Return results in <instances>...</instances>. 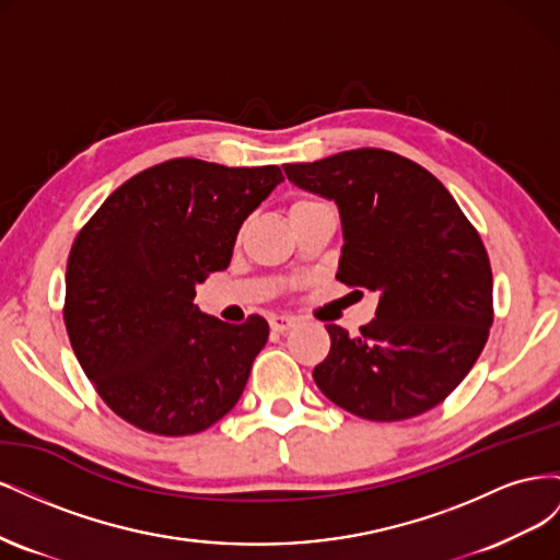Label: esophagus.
Returning <instances> with one entry per match:
<instances>
[{
	"mask_svg": "<svg viewBox=\"0 0 560 560\" xmlns=\"http://www.w3.org/2000/svg\"><path fill=\"white\" fill-rule=\"evenodd\" d=\"M268 325L273 331H290L296 325V317H292V315H270Z\"/></svg>",
	"mask_w": 560,
	"mask_h": 560,
	"instance_id": "34e87169",
	"label": "esophagus"
}]
</instances>
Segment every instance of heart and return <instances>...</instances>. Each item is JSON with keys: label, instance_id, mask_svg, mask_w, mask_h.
<instances>
[{"label": "heart", "instance_id": "heart-1", "mask_svg": "<svg viewBox=\"0 0 560 560\" xmlns=\"http://www.w3.org/2000/svg\"><path fill=\"white\" fill-rule=\"evenodd\" d=\"M308 202H315V200H296L294 206L290 208V212H292V210H296V208H301V206H308Z\"/></svg>", "mask_w": 560, "mask_h": 560}]
</instances>
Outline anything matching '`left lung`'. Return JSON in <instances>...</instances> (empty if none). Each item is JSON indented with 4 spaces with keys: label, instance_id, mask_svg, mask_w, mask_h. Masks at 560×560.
Listing matches in <instances>:
<instances>
[{
    "label": "left lung",
    "instance_id": "left-lung-1",
    "mask_svg": "<svg viewBox=\"0 0 560 560\" xmlns=\"http://www.w3.org/2000/svg\"><path fill=\"white\" fill-rule=\"evenodd\" d=\"M299 189L334 200L343 247L336 280L378 292L376 317L331 350L313 378L366 420H404L444 401L493 325V273L479 233L425 167L383 149L284 165Z\"/></svg>",
    "mask_w": 560,
    "mask_h": 560
}]
</instances>
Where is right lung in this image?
Returning a JSON list of instances; mask_svg holds the SVG:
<instances>
[{"label": "right lung", "instance_id": "add662e5", "mask_svg": "<svg viewBox=\"0 0 560 560\" xmlns=\"http://www.w3.org/2000/svg\"><path fill=\"white\" fill-rule=\"evenodd\" d=\"M280 182L278 165L165 161L118 186L77 235L65 327L83 374L130 425L196 434L238 404L268 322L202 313L196 284L229 268L243 222Z\"/></svg>", "mask_w": 560, "mask_h": 560}]
</instances>
